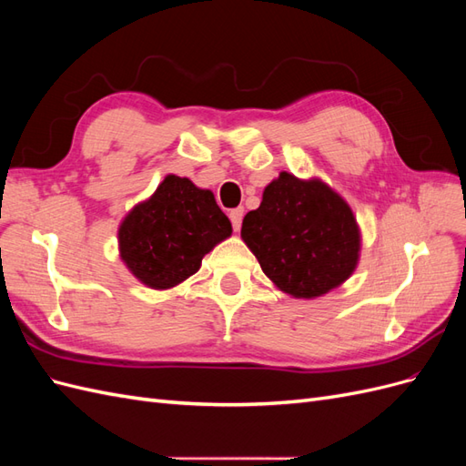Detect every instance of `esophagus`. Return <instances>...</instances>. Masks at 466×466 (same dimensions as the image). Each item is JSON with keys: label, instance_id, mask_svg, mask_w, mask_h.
Here are the masks:
<instances>
[{"label": "esophagus", "instance_id": "obj_1", "mask_svg": "<svg viewBox=\"0 0 466 466\" xmlns=\"http://www.w3.org/2000/svg\"><path fill=\"white\" fill-rule=\"evenodd\" d=\"M243 214H245V209H243V208H235V209H231V211H229V219H231V225H233V229H235V231L241 229Z\"/></svg>", "mask_w": 466, "mask_h": 466}]
</instances>
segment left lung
<instances>
[{
	"mask_svg": "<svg viewBox=\"0 0 466 466\" xmlns=\"http://www.w3.org/2000/svg\"><path fill=\"white\" fill-rule=\"evenodd\" d=\"M243 241L262 272L293 298L311 299L354 272L360 231L350 206L320 180L279 173L248 211Z\"/></svg>",
	"mask_w": 466,
	"mask_h": 466,
	"instance_id": "obj_1",
	"label": "left lung"
}]
</instances>
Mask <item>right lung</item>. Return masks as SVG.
<instances>
[{
  "instance_id": "right-lung-1",
  "label": "right lung",
  "mask_w": 466,
  "mask_h": 466,
  "mask_svg": "<svg viewBox=\"0 0 466 466\" xmlns=\"http://www.w3.org/2000/svg\"><path fill=\"white\" fill-rule=\"evenodd\" d=\"M231 235V221L209 190L168 175L151 198L120 225L122 260L153 289H167L200 270L204 255Z\"/></svg>"
}]
</instances>
